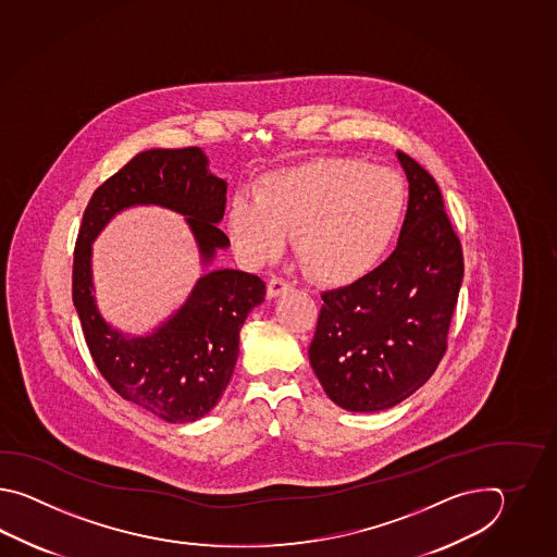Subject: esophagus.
<instances>
[{"instance_id":"1","label":"esophagus","mask_w":557,"mask_h":557,"mask_svg":"<svg viewBox=\"0 0 557 557\" xmlns=\"http://www.w3.org/2000/svg\"><path fill=\"white\" fill-rule=\"evenodd\" d=\"M290 288H293V284L288 283V281H284L281 276H273L269 281V286H267V296L274 298V296L283 295V293L290 290Z\"/></svg>"}]
</instances>
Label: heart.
I'll use <instances>...</instances> for the list:
<instances>
[{
    "label": "heart",
    "mask_w": 557,
    "mask_h": 557,
    "mask_svg": "<svg viewBox=\"0 0 557 557\" xmlns=\"http://www.w3.org/2000/svg\"><path fill=\"white\" fill-rule=\"evenodd\" d=\"M406 185L391 169L326 157L262 178L257 201L237 199L226 231L250 264L273 261L295 237L298 261L322 283L370 273L391 249L406 213Z\"/></svg>",
    "instance_id": "b5f03b06"
}]
</instances>
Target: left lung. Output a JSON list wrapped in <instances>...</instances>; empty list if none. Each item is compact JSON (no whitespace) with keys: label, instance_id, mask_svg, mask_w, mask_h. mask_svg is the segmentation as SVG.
<instances>
[{"label":"left lung","instance_id":"8db88e82","mask_svg":"<svg viewBox=\"0 0 557 557\" xmlns=\"http://www.w3.org/2000/svg\"><path fill=\"white\" fill-rule=\"evenodd\" d=\"M398 161L410 183L398 247L372 273L322 295L308 348L322 388L350 412L392 408L434 374L463 278L438 183L403 151Z\"/></svg>","mask_w":557,"mask_h":557}]
</instances>
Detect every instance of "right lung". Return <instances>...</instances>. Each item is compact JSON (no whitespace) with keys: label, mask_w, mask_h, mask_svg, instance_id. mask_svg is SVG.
Instances as JSON below:
<instances>
[{"label":"right lung","mask_w":557,"mask_h":557,"mask_svg":"<svg viewBox=\"0 0 557 557\" xmlns=\"http://www.w3.org/2000/svg\"><path fill=\"white\" fill-rule=\"evenodd\" d=\"M225 202L226 183L207 171L199 147L143 151L95 189L75 243L73 305L95 367L121 398L173 424L195 422L221 400L237 364L238 332L264 300V283L243 271H211L163 326L129 338L113 331L95 305L91 243L119 211L159 205L187 216L209 264L216 249L228 247L216 226Z\"/></svg>","instance_id":"add662e5"}]
</instances>
